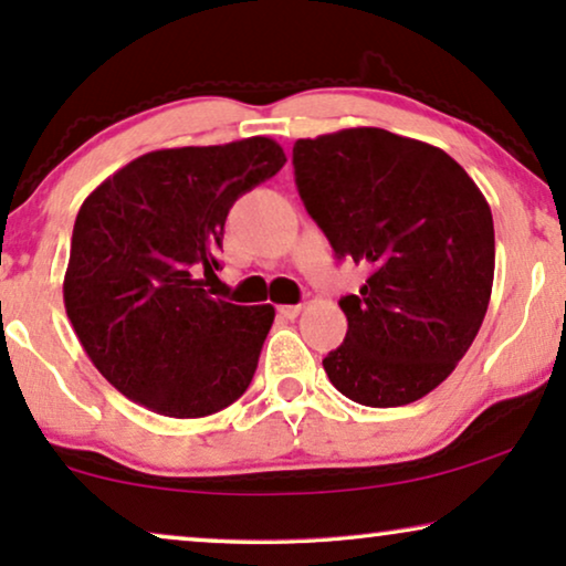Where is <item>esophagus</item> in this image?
Listing matches in <instances>:
<instances>
[{
	"mask_svg": "<svg viewBox=\"0 0 566 566\" xmlns=\"http://www.w3.org/2000/svg\"><path fill=\"white\" fill-rule=\"evenodd\" d=\"M277 314L285 316V319H296V316L301 314V306L298 304H283V306H277Z\"/></svg>",
	"mask_w": 566,
	"mask_h": 566,
	"instance_id": "esophagus-1",
	"label": "esophagus"
}]
</instances>
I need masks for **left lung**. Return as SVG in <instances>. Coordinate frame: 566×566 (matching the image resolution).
I'll use <instances>...</instances> for the list:
<instances>
[{"label":"left lung","mask_w":566,"mask_h":566,"mask_svg":"<svg viewBox=\"0 0 566 566\" xmlns=\"http://www.w3.org/2000/svg\"><path fill=\"white\" fill-rule=\"evenodd\" d=\"M298 196L339 260L368 268L339 298L345 343L322 360L366 407H401L451 376L482 327L494 223L482 190L443 149L384 128L293 144Z\"/></svg>","instance_id":"obj_1"}]
</instances>
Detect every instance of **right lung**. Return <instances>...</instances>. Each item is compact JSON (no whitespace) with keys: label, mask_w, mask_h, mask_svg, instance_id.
<instances>
[{"label":"right lung","mask_w":566,"mask_h":566,"mask_svg":"<svg viewBox=\"0 0 566 566\" xmlns=\"http://www.w3.org/2000/svg\"><path fill=\"white\" fill-rule=\"evenodd\" d=\"M283 165L268 136L159 149L84 200L64 306L84 353L123 397L192 420L247 391L275 308L211 298L206 285L229 208Z\"/></svg>","instance_id":"right-lung-1"}]
</instances>
